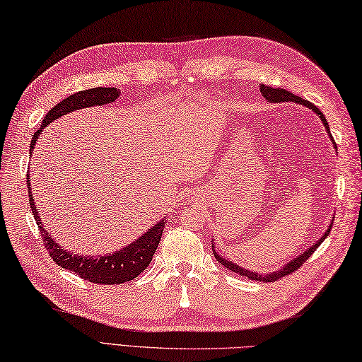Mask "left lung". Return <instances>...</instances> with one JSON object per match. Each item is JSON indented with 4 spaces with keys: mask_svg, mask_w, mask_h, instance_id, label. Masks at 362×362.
Masks as SVG:
<instances>
[{
    "mask_svg": "<svg viewBox=\"0 0 362 362\" xmlns=\"http://www.w3.org/2000/svg\"><path fill=\"white\" fill-rule=\"evenodd\" d=\"M259 90H261L262 97H264L265 100H267V101H270V103H286V101H291V103H298V105H303V106L309 107L311 110H314V112L320 117V120L323 122V124H325V129L328 131V134H329L331 140H333V136H331V131H329V127H328V122H327V119H325V115H323V114L320 112V109L317 107L315 105H313V103H309L308 100H303L301 97H297V95H293V93H291V92L284 90V88H274V87H267V86L261 84V86H259ZM333 144H334V140H333ZM334 145H336V144H334ZM331 226H333V225H329L328 231H325V234L322 235V239L317 240L313 247H309V248L306 250V252H303L300 256L295 257V259H292L291 262H287L283 269H279V270L274 272V274H269V275H261V274L257 275L256 272H250V270H247V269L239 267L238 264L228 261V259H225V257L217 255L216 250H214V256H216V259H217L220 264L225 265V267H226L228 270L234 272V274H239L240 276H245V278H248V279H255V281L272 283V281H276V279L283 278V276H286V275L293 274L295 270H297L298 267H301V264L306 262L308 257L311 256V255L315 252V250L319 248L320 243L327 239V235H328L329 231H331ZM212 247H214V240H212Z\"/></svg>",
    "mask_w": 362,
    "mask_h": 362,
    "instance_id": "1",
    "label": "left lung"
}]
</instances>
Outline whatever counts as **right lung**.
<instances>
[{"mask_svg": "<svg viewBox=\"0 0 362 362\" xmlns=\"http://www.w3.org/2000/svg\"><path fill=\"white\" fill-rule=\"evenodd\" d=\"M120 90L115 87H95L88 88V90H81L75 95H70L69 98L62 100L59 105H56L49 112L43 117V122L40 128L34 132V137L31 140V150L33 153L37 139L43 132V128L54 122L59 117H62L73 110H79L84 107H92V106H103L107 105V103H114L119 98ZM26 184H28V197H29V204H31V211L34 214L35 223L40 228L42 239L45 242V248L49 255L53 257V261L61 265L62 269H67L73 274H76L79 278L87 279V281L95 283V284H122L131 281V279L137 278L142 272L148 267V264L153 259V255L156 252L159 245L162 231H164L165 226V218L160 220L156 225H154L150 231H146L144 235H140L129 245L123 247L119 252L112 255H105V256H79L73 255L67 250H64L59 243L51 238V234L47 233L45 228L42 225V220L39 212L35 209V203L31 194V187H29V173L26 175Z\"/></svg>", "mask_w": 362, "mask_h": 362, "instance_id": "add662e5", "label": "right lung"}]
</instances>
